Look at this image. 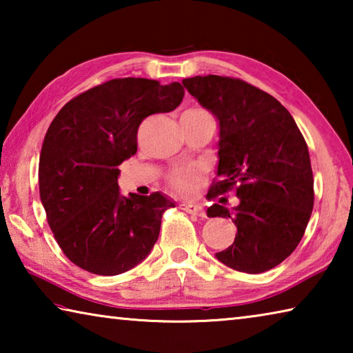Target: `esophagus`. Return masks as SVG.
Here are the masks:
<instances>
[{
    "label": "esophagus",
    "instance_id": "esophagus-1",
    "mask_svg": "<svg viewBox=\"0 0 353 353\" xmlns=\"http://www.w3.org/2000/svg\"><path fill=\"white\" fill-rule=\"evenodd\" d=\"M182 208L187 213H193V214H196V216H202L204 218L205 216V212H204V208H202L201 205H193V204H182Z\"/></svg>",
    "mask_w": 353,
    "mask_h": 353
}]
</instances>
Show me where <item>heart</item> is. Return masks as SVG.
Instances as JSON below:
<instances>
[{
    "label": "heart",
    "instance_id": "heart-1",
    "mask_svg": "<svg viewBox=\"0 0 353 353\" xmlns=\"http://www.w3.org/2000/svg\"><path fill=\"white\" fill-rule=\"evenodd\" d=\"M191 113H207L204 110L199 109H191L187 110ZM201 174L198 170L190 168V170H177L172 171L171 174L168 176V183L172 190H176L177 193L181 194H191L196 188V183L199 182Z\"/></svg>",
    "mask_w": 353,
    "mask_h": 353
}]
</instances>
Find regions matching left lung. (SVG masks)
Masks as SVG:
<instances>
[{
	"instance_id": "obj_1",
	"label": "left lung",
	"mask_w": 353,
	"mask_h": 353,
	"mask_svg": "<svg viewBox=\"0 0 353 353\" xmlns=\"http://www.w3.org/2000/svg\"><path fill=\"white\" fill-rule=\"evenodd\" d=\"M219 123L218 179L207 198L234 190L240 204L208 207L232 218L235 241L216 259L232 270L260 274L280 265L301 243L313 212V171L305 139L291 113L241 79L194 76L182 81Z\"/></svg>"
}]
</instances>
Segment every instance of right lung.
<instances>
[{"instance_id":"right-lung-1","label":"right lung","mask_w":353,"mask_h":353,"mask_svg":"<svg viewBox=\"0 0 353 353\" xmlns=\"http://www.w3.org/2000/svg\"><path fill=\"white\" fill-rule=\"evenodd\" d=\"M179 82L112 79L65 104L45 135L39 162L40 199L63 254L98 276H118L146 259L162 214L174 202L160 191L119 194L118 166L137 152L146 117L182 103Z\"/></svg>"}]
</instances>
